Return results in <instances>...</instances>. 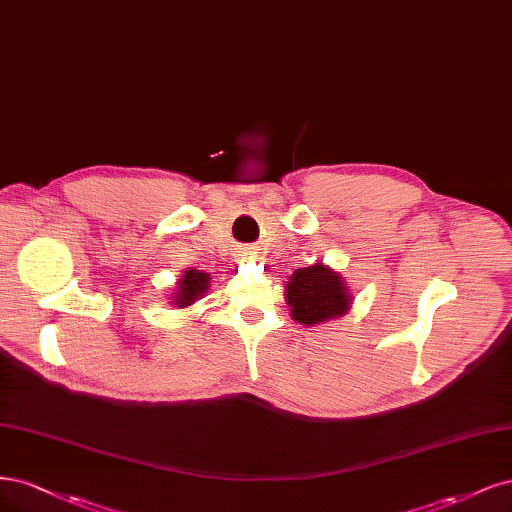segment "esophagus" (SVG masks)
<instances>
[{"instance_id": "1", "label": "esophagus", "mask_w": 512, "mask_h": 512, "mask_svg": "<svg viewBox=\"0 0 512 512\" xmlns=\"http://www.w3.org/2000/svg\"><path fill=\"white\" fill-rule=\"evenodd\" d=\"M242 255H244V257H251V255H253V251H249V249H246V251H244Z\"/></svg>"}]
</instances>
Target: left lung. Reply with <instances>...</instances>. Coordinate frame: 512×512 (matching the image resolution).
Returning a JSON list of instances; mask_svg holds the SVG:
<instances>
[{
    "mask_svg": "<svg viewBox=\"0 0 512 512\" xmlns=\"http://www.w3.org/2000/svg\"><path fill=\"white\" fill-rule=\"evenodd\" d=\"M291 317L302 325H317L346 315L351 308V293L338 272L323 263L298 268L285 287Z\"/></svg>",
    "mask_w": 512,
    "mask_h": 512,
    "instance_id": "8db88e82",
    "label": "left lung"
}]
</instances>
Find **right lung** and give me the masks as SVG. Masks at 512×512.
<instances>
[{
  "mask_svg": "<svg viewBox=\"0 0 512 512\" xmlns=\"http://www.w3.org/2000/svg\"><path fill=\"white\" fill-rule=\"evenodd\" d=\"M210 287V274L200 272V270H185V274L180 276L178 287L174 291V306L178 308H187L191 306L195 300H200L202 295L208 291Z\"/></svg>",
  "mask_w": 512,
  "mask_h": 512,
  "instance_id": "1",
  "label": "right lung"
}]
</instances>
